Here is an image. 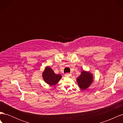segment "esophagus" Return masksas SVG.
<instances>
[{
  "label": "esophagus",
  "instance_id": "obj_1",
  "mask_svg": "<svg viewBox=\"0 0 123 123\" xmlns=\"http://www.w3.org/2000/svg\"><path fill=\"white\" fill-rule=\"evenodd\" d=\"M65 76H66V77H70V76H71V73H66V74H65Z\"/></svg>",
  "mask_w": 123,
  "mask_h": 123
}]
</instances>
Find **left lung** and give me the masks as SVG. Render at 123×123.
<instances>
[{"label": "left lung", "instance_id": "1", "mask_svg": "<svg viewBox=\"0 0 123 123\" xmlns=\"http://www.w3.org/2000/svg\"><path fill=\"white\" fill-rule=\"evenodd\" d=\"M76 80L79 87L82 90H86L92 83L93 75L90 72L83 70L80 76L77 78Z\"/></svg>", "mask_w": 123, "mask_h": 123}]
</instances>
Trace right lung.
<instances>
[{"label":"right lung","mask_w":123,"mask_h":123,"mask_svg":"<svg viewBox=\"0 0 123 123\" xmlns=\"http://www.w3.org/2000/svg\"><path fill=\"white\" fill-rule=\"evenodd\" d=\"M43 77L47 84L54 86L58 82L62 76L60 74H56L52 69L47 67L43 73Z\"/></svg>","instance_id":"add662e5"}]
</instances>
